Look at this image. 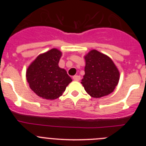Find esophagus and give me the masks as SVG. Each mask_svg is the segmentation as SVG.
<instances>
[{"label":"esophagus","instance_id":"obj_1","mask_svg":"<svg viewBox=\"0 0 146 146\" xmlns=\"http://www.w3.org/2000/svg\"><path fill=\"white\" fill-rule=\"evenodd\" d=\"M73 79L76 81H79L80 80V76H74L73 77Z\"/></svg>","mask_w":146,"mask_h":146}]
</instances>
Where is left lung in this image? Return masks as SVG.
<instances>
[{
  "label": "left lung",
  "mask_w": 146,
  "mask_h": 146,
  "mask_svg": "<svg viewBox=\"0 0 146 146\" xmlns=\"http://www.w3.org/2000/svg\"><path fill=\"white\" fill-rule=\"evenodd\" d=\"M85 75L82 85L87 93L94 98L107 96L118 85L120 73L110 57L95 49L84 56Z\"/></svg>",
  "instance_id": "left-lung-1"
}]
</instances>
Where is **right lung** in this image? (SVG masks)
Listing matches in <instances>:
<instances>
[{
	"instance_id": "1",
	"label": "right lung",
	"mask_w": 146,
	"mask_h": 146,
	"mask_svg": "<svg viewBox=\"0 0 146 146\" xmlns=\"http://www.w3.org/2000/svg\"><path fill=\"white\" fill-rule=\"evenodd\" d=\"M62 52L54 48L41 54L26 70L29 88L40 98L56 100L61 97L72 79L66 70L58 66Z\"/></svg>"
}]
</instances>
